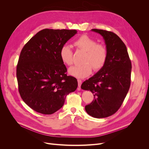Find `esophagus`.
<instances>
[{"instance_id": "esophagus-1", "label": "esophagus", "mask_w": 149, "mask_h": 149, "mask_svg": "<svg viewBox=\"0 0 149 149\" xmlns=\"http://www.w3.org/2000/svg\"><path fill=\"white\" fill-rule=\"evenodd\" d=\"M77 81H78V85H79V88H80V86H81V85L82 81H81V80H80V79H78Z\"/></svg>"}]
</instances>
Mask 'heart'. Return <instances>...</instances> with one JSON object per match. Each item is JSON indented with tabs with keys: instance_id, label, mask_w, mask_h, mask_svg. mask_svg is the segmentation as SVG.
<instances>
[{
	"instance_id": "1",
	"label": "heart",
	"mask_w": 149,
	"mask_h": 149,
	"mask_svg": "<svg viewBox=\"0 0 149 149\" xmlns=\"http://www.w3.org/2000/svg\"><path fill=\"white\" fill-rule=\"evenodd\" d=\"M74 45L77 49L85 51V54L82 65L74 66L69 69L68 72L70 75L77 79H84L91 74L92 68L98 71L104 66L107 58V50L104 45L97 43L94 39L87 35L78 38ZM59 55L63 63L68 66L72 64L73 52L69 45L62 46Z\"/></svg>"
}]
</instances>
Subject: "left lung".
I'll return each mask as SVG.
<instances>
[{
	"label": "left lung",
	"mask_w": 149,
	"mask_h": 149,
	"mask_svg": "<svg viewBox=\"0 0 149 149\" xmlns=\"http://www.w3.org/2000/svg\"><path fill=\"white\" fill-rule=\"evenodd\" d=\"M92 31L103 37L107 50L104 66L88 80L81 88L90 91L94 96L92 102L85 106L93 118H102L114 114L121 107L130 86L131 61L127 48L115 33L103 29Z\"/></svg>",
	"instance_id": "left-lung-1"
}]
</instances>
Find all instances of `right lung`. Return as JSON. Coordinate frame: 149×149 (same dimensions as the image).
Masks as SVG:
<instances>
[{"instance_id":"add662e5","label":"right lung","mask_w":149,"mask_h":149,"mask_svg":"<svg viewBox=\"0 0 149 149\" xmlns=\"http://www.w3.org/2000/svg\"><path fill=\"white\" fill-rule=\"evenodd\" d=\"M77 33L75 29H45L23 46L17 66L19 91L34 111L52 114L63 107L66 95L77 89V80L67 75L59 55L62 46Z\"/></svg>"}]
</instances>
